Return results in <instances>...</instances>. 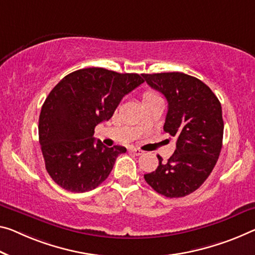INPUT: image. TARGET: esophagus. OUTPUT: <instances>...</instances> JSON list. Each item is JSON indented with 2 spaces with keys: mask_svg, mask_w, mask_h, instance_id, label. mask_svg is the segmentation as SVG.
Masks as SVG:
<instances>
[{
  "mask_svg": "<svg viewBox=\"0 0 255 255\" xmlns=\"http://www.w3.org/2000/svg\"><path fill=\"white\" fill-rule=\"evenodd\" d=\"M130 151L132 152V154H134V155H136V156H139V155H142V154H143V150L139 149V148H134V147L130 148Z\"/></svg>",
  "mask_w": 255,
  "mask_h": 255,
  "instance_id": "obj_1",
  "label": "esophagus"
}]
</instances>
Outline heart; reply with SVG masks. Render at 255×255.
I'll return each mask as SVG.
<instances>
[{
	"mask_svg": "<svg viewBox=\"0 0 255 255\" xmlns=\"http://www.w3.org/2000/svg\"><path fill=\"white\" fill-rule=\"evenodd\" d=\"M155 98H159V97H158L157 95H156V93H154V92L146 91V92L143 93V96H142V100H143V103H144V101L155 99Z\"/></svg>",
	"mask_w": 255,
	"mask_h": 255,
	"instance_id": "obj_1",
	"label": "heart"
}]
</instances>
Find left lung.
I'll list each match as a JSON object with an SVG mask.
<instances>
[{
  "label": "left lung",
  "instance_id": "1",
  "mask_svg": "<svg viewBox=\"0 0 255 255\" xmlns=\"http://www.w3.org/2000/svg\"><path fill=\"white\" fill-rule=\"evenodd\" d=\"M167 100L164 131L177 140L174 154L144 180L156 193L183 197L203 185L220 155L223 138L221 104L205 83L187 74H142Z\"/></svg>",
  "mask_w": 255,
  "mask_h": 255
}]
</instances>
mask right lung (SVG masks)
I'll list each match as a JSON object with an SVG mask.
<instances>
[{
    "mask_svg": "<svg viewBox=\"0 0 255 255\" xmlns=\"http://www.w3.org/2000/svg\"><path fill=\"white\" fill-rule=\"evenodd\" d=\"M143 82L142 74L91 67L68 74L52 89L41 109L38 139L46 171L58 186L84 193L108 178L127 148L96 142L95 128Z\"/></svg>",
    "mask_w": 255,
    "mask_h": 255,
    "instance_id": "right-lung-1",
    "label": "right lung"
}]
</instances>
